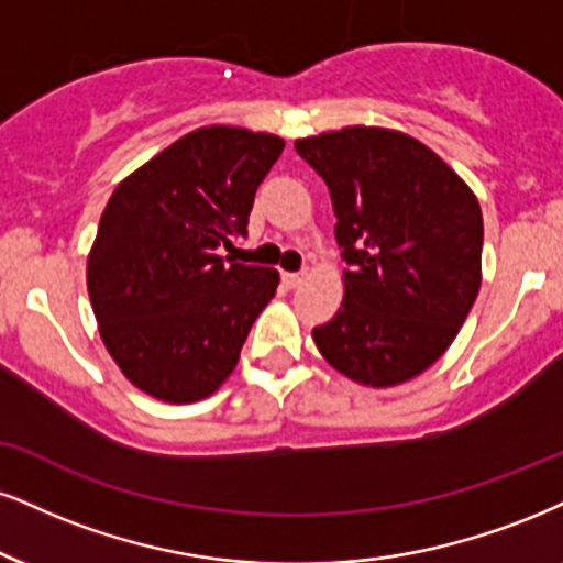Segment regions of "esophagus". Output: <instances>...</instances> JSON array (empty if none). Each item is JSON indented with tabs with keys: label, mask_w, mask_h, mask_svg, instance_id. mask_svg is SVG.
<instances>
[{
	"label": "esophagus",
	"mask_w": 563,
	"mask_h": 563,
	"mask_svg": "<svg viewBox=\"0 0 563 563\" xmlns=\"http://www.w3.org/2000/svg\"><path fill=\"white\" fill-rule=\"evenodd\" d=\"M303 277H307V273H303V269H301V273H286V275H283V283H286L288 288H299L301 283H303Z\"/></svg>",
	"instance_id": "esophagus-1"
}]
</instances>
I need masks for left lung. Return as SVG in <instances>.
Wrapping results in <instances>:
<instances>
[{"label":"left lung","mask_w":563,"mask_h":563,"mask_svg":"<svg viewBox=\"0 0 563 563\" xmlns=\"http://www.w3.org/2000/svg\"><path fill=\"white\" fill-rule=\"evenodd\" d=\"M328 183L343 249L341 309L311 330L351 380L390 388L435 364L483 280L477 196L432 148L388 128L351 125L296 141Z\"/></svg>","instance_id":"1"}]
</instances>
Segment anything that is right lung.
Wrapping results in <instances>:
<instances>
[{
	"label": "right lung",
	"mask_w": 563,
	"mask_h": 563,
	"mask_svg": "<svg viewBox=\"0 0 563 563\" xmlns=\"http://www.w3.org/2000/svg\"><path fill=\"white\" fill-rule=\"evenodd\" d=\"M286 141L209 125L114 188L88 254L101 341L135 388L167 404L212 396L235 369L277 269L220 256L246 235L254 194Z\"/></svg>",
	"instance_id": "obj_1"
}]
</instances>
